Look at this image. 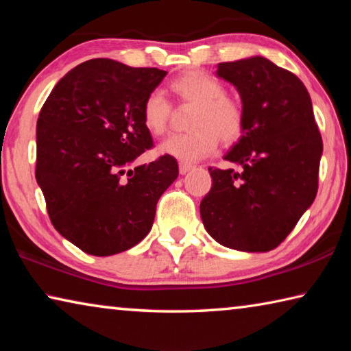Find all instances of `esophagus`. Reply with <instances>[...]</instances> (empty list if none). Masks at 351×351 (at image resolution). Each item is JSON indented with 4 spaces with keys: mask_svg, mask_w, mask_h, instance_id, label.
Listing matches in <instances>:
<instances>
[{
    "mask_svg": "<svg viewBox=\"0 0 351 351\" xmlns=\"http://www.w3.org/2000/svg\"><path fill=\"white\" fill-rule=\"evenodd\" d=\"M193 169L192 164H187V162H180V173L181 175H186L187 171H190Z\"/></svg>",
    "mask_w": 351,
    "mask_h": 351,
    "instance_id": "obj_1",
    "label": "esophagus"
}]
</instances>
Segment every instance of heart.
Listing matches in <instances>:
<instances>
[{"label":"heart","instance_id":"heart-1","mask_svg":"<svg viewBox=\"0 0 351 351\" xmlns=\"http://www.w3.org/2000/svg\"><path fill=\"white\" fill-rule=\"evenodd\" d=\"M170 93L182 104L197 105L187 134H173L158 145V153L193 162L217 150L218 139L229 145L245 132L246 114L239 99L224 93L223 83L199 69L187 71L170 82ZM171 105L161 93L153 91L142 104V123L153 136L167 132Z\"/></svg>","mask_w":351,"mask_h":351}]
</instances>
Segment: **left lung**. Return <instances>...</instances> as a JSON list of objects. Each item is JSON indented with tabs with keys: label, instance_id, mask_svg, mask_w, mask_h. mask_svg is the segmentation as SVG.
<instances>
[{
	"label": "left lung",
	"instance_id": "8db88e82",
	"mask_svg": "<svg viewBox=\"0 0 351 351\" xmlns=\"http://www.w3.org/2000/svg\"><path fill=\"white\" fill-rule=\"evenodd\" d=\"M217 75L232 83L246 122L224 159L240 167L209 169L212 189L199 204L213 240L245 252H268L313 204L322 138L304 83L255 56L219 63Z\"/></svg>",
	"mask_w": 351,
	"mask_h": 351
}]
</instances>
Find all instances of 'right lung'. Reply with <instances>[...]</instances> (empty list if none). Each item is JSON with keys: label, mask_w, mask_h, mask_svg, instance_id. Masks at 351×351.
<instances>
[{"label": "right lung", "mask_w": 351, "mask_h": 351, "mask_svg": "<svg viewBox=\"0 0 351 351\" xmlns=\"http://www.w3.org/2000/svg\"><path fill=\"white\" fill-rule=\"evenodd\" d=\"M165 75L93 58L60 79L40 111L35 178L51 223L83 252L106 257L144 240L178 178L171 156L132 167L153 147L142 104Z\"/></svg>", "instance_id": "right-lung-1"}]
</instances>
